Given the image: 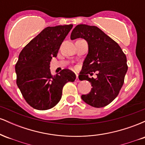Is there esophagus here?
I'll return each instance as SVG.
<instances>
[{"label": "esophagus", "instance_id": "34e87169", "mask_svg": "<svg viewBox=\"0 0 145 145\" xmlns=\"http://www.w3.org/2000/svg\"><path fill=\"white\" fill-rule=\"evenodd\" d=\"M76 82H80V80H79V78H78V74H76Z\"/></svg>", "mask_w": 145, "mask_h": 145}]
</instances>
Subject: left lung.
Wrapping results in <instances>:
<instances>
[{
	"mask_svg": "<svg viewBox=\"0 0 145 145\" xmlns=\"http://www.w3.org/2000/svg\"><path fill=\"white\" fill-rule=\"evenodd\" d=\"M80 37L87 41L89 52L79 77L80 80L91 82L92 86L89 93L81 97L93 107H104L117 97L123 84L127 58L119 44L97 26L77 25L70 38L73 40ZM93 72H97V78H89L88 74Z\"/></svg>",
	"mask_w": 145,
	"mask_h": 145,
	"instance_id": "1",
	"label": "left lung"
}]
</instances>
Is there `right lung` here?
<instances>
[{
    "mask_svg": "<svg viewBox=\"0 0 145 145\" xmlns=\"http://www.w3.org/2000/svg\"><path fill=\"white\" fill-rule=\"evenodd\" d=\"M73 25L48 26L23 48L16 64V83L23 97L33 108L45 110L59 103L63 88L74 82L76 74L68 69L52 76L50 65Z\"/></svg>",
    "mask_w": 145,
    "mask_h": 145,
    "instance_id": "1",
    "label": "right lung"
}]
</instances>
